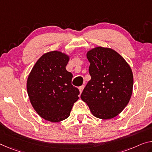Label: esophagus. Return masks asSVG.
Wrapping results in <instances>:
<instances>
[{"mask_svg": "<svg viewBox=\"0 0 152 152\" xmlns=\"http://www.w3.org/2000/svg\"><path fill=\"white\" fill-rule=\"evenodd\" d=\"M83 88H84V86H80V87H79V92H80V93L82 92Z\"/></svg>", "mask_w": 152, "mask_h": 152, "instance_id": "34e87169", "label": "esophagus"}]
</instances>
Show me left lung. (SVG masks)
Listing matches in <instances>:
<instances>
[{
	"instance_id": "1",
	"label": "left lung",
	"mask_w": 152,
	"mask_h": 152,
	"mask_svg": "<svg viewBox=\"0 0 152 152\" xmlns=\"http://www.w3.org/2000/svg\"><path fill=\"white\" fill-rule=\"evenodd\" d=\"M87 58L91 79L81 99L95 117L113 118L123 111L131 97L132 70L126 60L110 48L97 47L88 52Z\"/></svg>"
}]
</instances>
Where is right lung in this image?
<instances>
[{
    "mask_svg": "<svg viewBox=\"0 0 152 152\" xmlns=\"http://www.w3.org/2000/svg\"><path fill=\"white\" fill-rule=\"evenodd\" d=\"M69 57L58 51L43 54L37 60L27 80L32 107L42 118L58 122L70 115L79 90L71 84L73 75L66 66Z\"/></svg>",
    "mask_w": 152,
    "mask_h": 152,
    "instance_id": "obj_1",
    "label": "right lung"
}]
</instances>
